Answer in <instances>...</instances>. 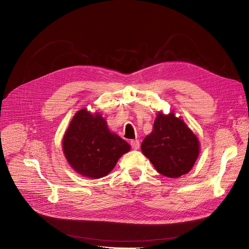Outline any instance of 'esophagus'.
I'll return each instance as SVG.
<instances>
[{"instance_id": "34e87169", "label": "esophagus", "mask_w": 249, "mask_h": 249, "mask_svg": "<svg viewBox=\"0 0 249 249\" xmlns=\"http://www.w3.org/2000/svg\"><path fill=\"white\" fill-rule=\"evenodd\" d=\"M130 144H131L133 149H139V147H140V142L138 140H132L131 142H130Z\"/></svg>"}]
</instances>
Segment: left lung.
<instances>
[{
    "mask_svg": "<svg viewBox=\"0 0 249 249\" xmlns=\"http://www.w3.org/2000/svg\"><path fill=\"white\" fill-rule=\"evenodd\" d=\"M141 150L160 175L175 178L193 168L200 153V141L174 112L167 115L159 112Z\"/></svg>",
    "mask_w": 249,
    "mask_h": 249,
    "instance_id": "left-lung-1",
    "label": "left lung"
}]
</instances>
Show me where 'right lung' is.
Listing matches in <instances>:
<instances>
[{"instance_id": "1", "label": "right lung", "mask_w": 249, "mask_h": 249, "mask_svg": "<svg viewBox=\"0 0 249 249\" xmlns=\"http://www.w3.org/2000/svg\"><path fill=\"white\" fill-rule=\"evenodd\" d=\"M62 151L69 164L83 177H106L128 151V143L111 132L99 113L86 108L77 111L62 138Z\"/></svg>"}]
</instances>
